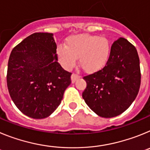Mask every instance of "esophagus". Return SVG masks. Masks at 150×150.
Instances as JSON below:
<instances>
[{"label":"esophagus","mask_w":150,"mask_h":150,"mask_svg":"<svg viewBox=\"0 0 150 150\" xmlns=\"http://www.w3.org/2000/svg\"><path fill=\"white\" fill-rule=\"evenodd\" d=\"M79 77H80V76H79V75H78V74H73L72 75H71V81H72L73 83H74L76 79H79Z\"/></svg>","instance_id":"obj_1"}]
</instances>
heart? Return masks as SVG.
Returning <instances> with one entry per match:
<instances>
[{"mask_svg":"<svg viewBox=\"0 0 150 150\" xmlns=\"http://www.w3.org/2000/svg\"><path fill=\"white\" fill-rule=\"evenodd\" d=\"M56 53L59 62L66 70L79 64L83 71L95 73L105 66L110 53V43L104 36L89 34L71 35L66 39L65 46L59 45Z\"/></svg>","mask_w":150,"mask_h":150,"instance_id":"b5f03b06","label":"heart"}]
</instances>
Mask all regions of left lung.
<instances>
[{
	"label": "left lung",
	"mask_w": 150,
	"mask_h": 150,
	"mask_svg": "<svg viewBox=\"0 0 150 150\" xmlns=\"http://www.w3.org/2000/svg\"><path fill=\"white\" fill-rule=\"evenodd\" d=\"M140 76L137 50L126 39L120 38L112 43L105 67L83 77L87 86L83 98L98 116H117L136 98Z\"/></svg>",
	"instance_id": "left-lung-1"
}]
</instances>
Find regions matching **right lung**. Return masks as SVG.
<instances>
[{"label":"right lung","instance_id":"obj_1","mask_svg":"<svg viewBox=\"0 0 150 150\" xmlns=\"http://www.w3.org/2000/svg\"><path fill=\"white\" fill-rule=\"evenodd\" d=\"M53 34L34 33L12 50L6 82L12 100L23 114L48 117L71 83V73L58 62Z\"/></svg>","mask_w":150,"mask_h":150}]
</instances>
